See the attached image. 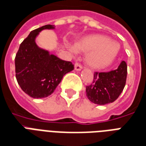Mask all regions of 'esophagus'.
I'll return each instance as SVG.
<instances>
[{
  "mask_svg": "<svg viewBox=\"0 0 146 146\" xmlns=\"http://www.w3.org/2000/svg\"><path fill=\"white\" fill-rule=\"evenodd\" d=\"M74 69L76 70V71H80V70H82V65L78 62H76L75 64H74Z\"/></svg>",
  "mask_w": 146,
  "mask_h": 146,
  "instance_id": "1",
  "label": "esophagus"
}]
</instances>
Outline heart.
Returning <instances> with one entry per match:
<instances>
[{
  "label": "heart",
  "instance_id": "b5f03b06",
  "mask_svg": "<svg viewBox=\"0 0 146 146\" xmlns=\"http://www.w3.org/2000/svg\"><path fill=\"white\" fill-rule=\"evenodd\" d=\"M72 53L76 51H89L87 54V62L90 66L101 68L111 63L119 51V45L107 37L93 35L83 38L77 42Z\"/></svg>",
  "mask_w": 146,
  "mask_h": 146
}]
</instances>
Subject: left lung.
Wrapping results in <instances>:
<instances>
[{"label":"left lung","instance_id":"1","mask_svg":"<svg viewBox=\"0 0 146 146\" xmlns=\"http://www.w3.org/2000/svg\"><path fill=\"white\" fill-rule=\"evenodd\" d=\"M127 78V64L122 61L118 68L107 72H95L92 84L86 86V95L97 105L111 103L123 91Z\"/></svg>","mask_w":146,"mask_h":146}]
</instances>
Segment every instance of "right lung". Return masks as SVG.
Here are the masks:
<instances>
[{
	"instance_id": "right-lung-1",
	"label": "right lung",
	"mask_w": 146,
	"mask_h": 146,
	"mask_svg": "<svg viewBox=\"0 0 146 146\" xmlns=\"http://www.w3.org/2000/svg\"><path fill=\"white\" fill-rule=\"evenodd\" d=\"M47 25L31 31L20 44L15 57L17 83L27 95L34 98L51 95L68 72L74 69L71 61L61 60L48 51L38 48L35 38L44 29H53Z\"/></svg>"
}]
</instances>
